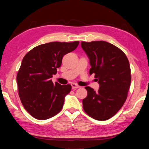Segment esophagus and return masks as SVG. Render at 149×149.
Wrapping results in <instances>:
<instances>
[{"mask_svg": "<svg viewBox=\"0 0 149 149\" xmlns=\"http://www.w3.org/2000/svg\"><path fill=\"white\" fill-rule=\"evenodd\" d=\"M71 85H72V87L73 89H77V88L80 87V86H79V85H77V84H74V83H72Z\"/></svg>", "mask_w": 149, "mask_h": 149, "instance_id": "esophagus-1", "label": "esophagus"}]
</instances>
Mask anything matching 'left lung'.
I'll return each instance as SVG.
<instances>
[{
	"instance_id": "left-lung-1",
	"label": "left lung",
	"mask_w": 149,
	"mask_h": 149,
	"mask_svg": "<svg viewBox=\"0 0 149 149\" xmlns=\"http://www.w3.org/2000/svg\"><path fill=\"white\" fill-rule=\"evenodd\" d=\"M89 59V74H95L99 91L85 87L87 96L83 99L84 110L97 120L110 119L116 114L127 99L132 81L130 62L122 50L109 42H81Z\"/></svg>"
}]
</instances>
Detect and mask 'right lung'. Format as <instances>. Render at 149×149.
<instances>
[{
  "instance_id": "1",
  "label": "right lung",
  "mask_w": 149,
  "mask_h": 149,
  "mask_svg": "<svg viewBox=\"0 0 149 149\" xmlns=\"http://www.w3.org/2000/svg\"><path fill=\"white\" fill-rule=\"evenodd\" d=\"M79 41L51 42L39 45L25 55L17 74L19 96L24 107L37 120L54 116L62 110L70 85L53 84L65 54L77 47Z\"/></svg>"
}]
</instances>
